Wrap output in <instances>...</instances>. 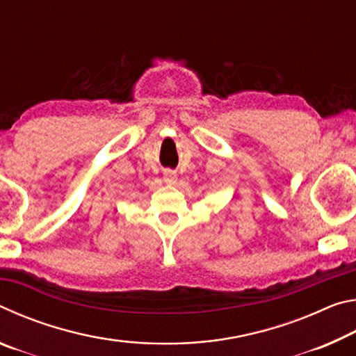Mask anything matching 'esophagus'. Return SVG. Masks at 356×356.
<instances>
[{
	"label": "esophagus",
	"mask_w": 356,
	"mask_h": 356,
	"mask_svg": "<svg viewBox=\"0 0 356 356\" xmlns=\"http://www.w3.org/2000/svg\"><path fill=\"white\" fill-rule=\"evenodd\" d=\"M163 177H165V182L166 184H176L177 174H176V171H172V170H165L163 171Z\"/></svg>",
	"instance_id": "34e87169"
}]
</instances>
